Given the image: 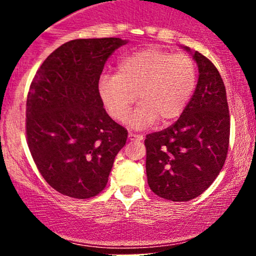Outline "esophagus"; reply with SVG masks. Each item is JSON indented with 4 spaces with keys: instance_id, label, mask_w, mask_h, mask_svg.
<instances>
[{
    "instance_id": "34e87169",
    "label": "esophagus",
    "mask_w": 256,
    "mask_h": 256,
    "mask_svg": "<svg viewBox=\"0 0 256 256\" xmlns=\"http://www.w3.org/2000/svg\"><path fill=\"white\" fill-rule=\"evenodd\" d=\"M128 138H130L131 140H143V136H142V134H132V132H130V134H128Z\"/></svg>"
}]
</instances>
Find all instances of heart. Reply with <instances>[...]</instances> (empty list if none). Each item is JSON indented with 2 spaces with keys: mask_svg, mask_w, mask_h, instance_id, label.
<instances>
[{
  "mask_svg": "<svg viewBox=\"0 0 256 256\" xmlns=\"http://www.w3.org/2000/svg\"><path fill=\"white\" fill-rule=\"evenodd\" d=\"M198 83L196 62L186 54H172L146 48L120 61L116 74H104L98 95L108 114L124 122L136 104L140 107L128 120L134 128L168 124L180 116Z\"/></svg>",
  "mask_w": 256,
  "mask_h": 256,
  "instance_id": "b5f03b06",
  "label": "heart"
}]
</instances>
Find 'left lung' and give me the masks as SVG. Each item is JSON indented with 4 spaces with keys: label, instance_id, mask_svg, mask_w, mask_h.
Masks as SVG:
<instances>
[{
    "label": "left lung",
    "instance_id": "1",
    "mask_svg": "<svg viewBox=\"0 0 256 256\" xmlns=\"http://www.w3.org/2000/svg\"><path fill=\"white\" fill-rule=\"evenodd\" d=\"M198 67L195 92L174 124L146 134V170L152 192L174 202L190 201L210 186L226 160L230 114L216 67L192 52Z\"/></svg>",
    "mask_w": 256,
    "mask_h": 256
}]
</instances>
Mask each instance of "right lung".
I'll return each instance as SVG.
<instances>
[{
  "label": "right lung",
  "mask_w": 256,
  "mask_h": 256,
  "mask_svg": "<svg viewBox=\"0 0 256 256\" xmlns=\"http://www.w3.org/2000/svg\"><path fill=\"white\" fill-rule=\"evenodd\" d=\"M122 38L74 40L44 60L26 101V136L46 182L74 198L96 196L107 185L128 131L107 114L98 80Z\"/></svg>",
  "instance_id": "right-lung-1"
}]
</instances>
